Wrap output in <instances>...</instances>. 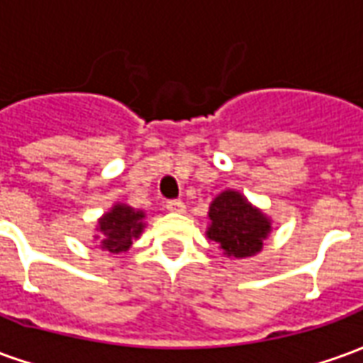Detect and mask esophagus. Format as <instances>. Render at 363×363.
Returning a JSON list of instances; mask_svg holds the SVG:
<instances>
[{
	"instance_id": "obj_1",
	"label": "esophagus",
	"mask_w": 363,
	"mask_h": 363,
	"mask_svg": "<svg viewBox=\"0 0 363 363\" xmlns=\"http://www.w3.org/2000/svg\"><path fill=\"white\" fill-rule=\"evenodd\" d=\"M167 210L173 213H184L186 206H184L182 200H169V202H167Z\"/></svg>"
}]
</instances>
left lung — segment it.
Returning a JSON list of instances; mask_svg holds the SVG:
<instances>
[{"label": "left lung", "instance_id": "left-lung-1", "mask_svg": "<svg viewBox=\"0 0 363 363\" xmlns=\"http://www.w3.org/2000/svg\"><path fill=\"white\" fill-rule=\"evenodd\" d=\"M206 237L228 259H249L262 251L272 231V220L252 206L239 190L228 189L213 198L208 210Z\"/></svg>", "mask_w": 363, "mask_h": 363}]
</instances>
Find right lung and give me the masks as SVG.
<instances>
[{
	"label": "right lung",
	"instance_id": "obj_1",
	"mask_svg": "<svg viewBox=\"0 0 363 363\" xmlns=\"http://www.w3.org/2000/svg\"><path fill=\"white\" fill-rule=\"evenodd\" d=\"M145 228V212L132 206L116 202L108 212H104L96 221V245L112 255L126 252L134 239H140Z\"/></svg>",
	"mask_w": 363,
	"mask_h": 363
}]
</instances>
